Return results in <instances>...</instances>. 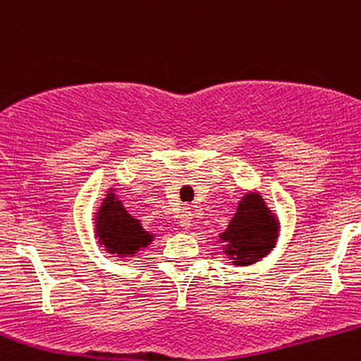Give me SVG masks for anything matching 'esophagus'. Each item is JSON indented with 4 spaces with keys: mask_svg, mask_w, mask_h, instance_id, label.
Instances as JSON below:
<instances>
[{
    "mask_svg": "<svg viewBox=\"0 0 361 361\" xmlns=\"http://www.w3.org/2000/svg\"><path fill=\"white\" fill-rule=\"evenodd\" d=\"M192 222H193L192 210H190V207H185V209L181 210V214H180L181 227H185V229H190V227H192Z\"/></svg>",
    "mask_w": 361,
    "mask_h": 361,
    "instance_id": "esophagus-1",
    "label": "esophagus"
}]
</instances>
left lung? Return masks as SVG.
<instances>
[{"label": "left lung", "instance_id": "8db88e82", "mask_svg": "<svg viewBox=\"0 0 361 361\" xmlns=\"http://www.w3.org/2000/svg\"><path fill=\"white\" fill-rule=\"evenodd\" d=\"M224 252L235 267H246L259 261L275 247L279 238V221L258 193H246L239 202L238 212L219 235Z\"/></svg>", "mask_w": 361, "mask_h": 361}]
</instances>
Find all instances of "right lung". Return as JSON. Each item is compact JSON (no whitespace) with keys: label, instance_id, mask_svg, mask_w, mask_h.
Masks as SVG:
<instances>
[{"label":"right lung","instance_id":"add662e5","mask_svg":"<svg viewBox=\"0 0 361 361\" xmlns=\"http://www.w3.org/2000/svg\"><path fill=\"white\" fill-rule=\"evenodd\" d=\"M114 192L115 188H110L103 198L102 207H98L94 233L98 244H102L106 252L128 258L137 255L142 247H147L154 239V234L144 229L139 219L127 212Z\"/></svg>","mask_w":361,"mask_h":361}]
</instances>
